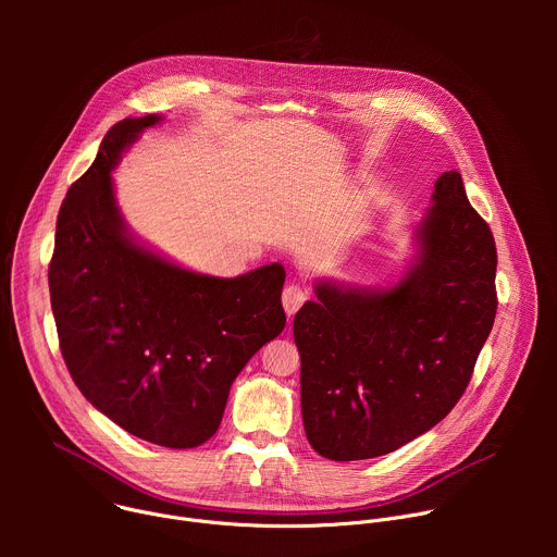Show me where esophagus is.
<instances>
[{
	"mask_svg": "<svg viewBox=\"0 0 557 557\" xmlns=\"http://www.w3.org/2000/svg\"><path fill=\"white\" fill-rule=\"evenodd\" d=\"M306 299H308V290L304 286H299V284L286 286L284 293H282V304H284V310H286L288 317L295 314Z\"/></svg>",
	"mask_w": 557,
	"mask_h": 557,
	"instance_id": "esophagus-1",
	"label": "esophagus"
}]
</instances>
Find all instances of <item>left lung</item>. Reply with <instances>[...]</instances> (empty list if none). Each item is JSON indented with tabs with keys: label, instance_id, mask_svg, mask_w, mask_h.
<instances>
[{
	"label": "left lung",
	"instance_id": "obj_1",
	"mask_svg": "<svg viewBox=\"0 0 557 557\" xmlns=\"http://www.w3.org/2000/svg\"><path fill=\"white\" fill-rule=\"evenodd\" d=\"M414 228L417 256L389 288L314 284L293 322L306 438L331 460L389 454L443 421L496 320V243L445 172Z\"/></svg>",
	"mask_w": 557,
	"mask_h": 557
}]
</instances>
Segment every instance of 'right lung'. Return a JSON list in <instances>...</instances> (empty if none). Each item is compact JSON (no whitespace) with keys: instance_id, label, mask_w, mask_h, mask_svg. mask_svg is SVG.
<instances>
[{"instance_id":"right-lung-1","label":"right lung","mask_w":557,"mask_h":557,"mask_svg":"<svg viewBox=\"0 0 557 557\" xmlns=\"http://www.w3.org/2000/svg\"><path fill=\"white\" fill-rule=\"evenodd\" d=\"M158 114L103 138L57 218L48 269L63 361L86 399L125 432L172 449L209 441L247 361L284 326V267L237 277L183 269L136 243L112 170Z\"/></svg>"}]
</instances>
